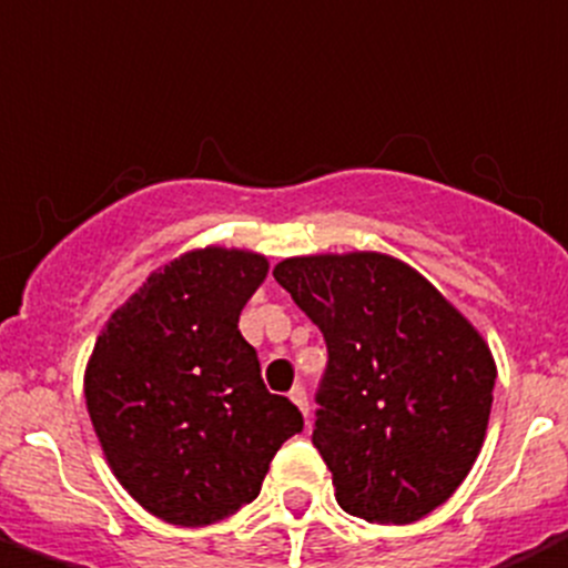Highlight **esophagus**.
<instances>
[{
	"label": "esophagus",
	"mask_w": 568,
	"mask_h": 568,
	"mask_svg": "<svg viewBox=\"0 0 568 568\" xmlns=\"http://www.w3.org/2000/svg\"><path fill=\"white\" fill-rule=\"evenodd\" d=\"M290 399L295 402V405H298V410H302L304 416L310 414V402H307V390H304L302 385H295L293 390H290Z\"/></svg>",
	"instance_id": "34e87169"
}]
</instances>
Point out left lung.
<instances>
[{
    "label": "left lung",
    "mask_w": 568,
    "mask_h": 568,
    "mask_svg": "<svg viewBox=\"0 0 568 568\" xmlns=\"http://www.w3.org/2000/svg\"><path fill=\"white\" fill-rule=\"evenodd\" d=\"M273 275L331 353L313 445L338 506L399 526L430 515L486 439L497 379L486 338L425 275L385 252L298 255Z\"/></svg>",
    "instance_id": "left-lung-1"
}]
</instances>
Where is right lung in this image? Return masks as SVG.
Listing matches in <instances>:
<instances>
[{"instance_id":"obj_1","label":"right lung","mask_w":568,"mask_h":568,"mask_svg":"<svg viewBox=\"0 0 568 568\" xmlns=\"http://www.w3.org/2000/svg\"><path fill=\"white\" fill-rule=\"evenodd\" d=\"M258 252L203 246L143 281L97 336L85 405L120 486L172 526H212L258 497L304 428L261 379L237 316L264 284Z\"/></svg>"}]
</instances>
